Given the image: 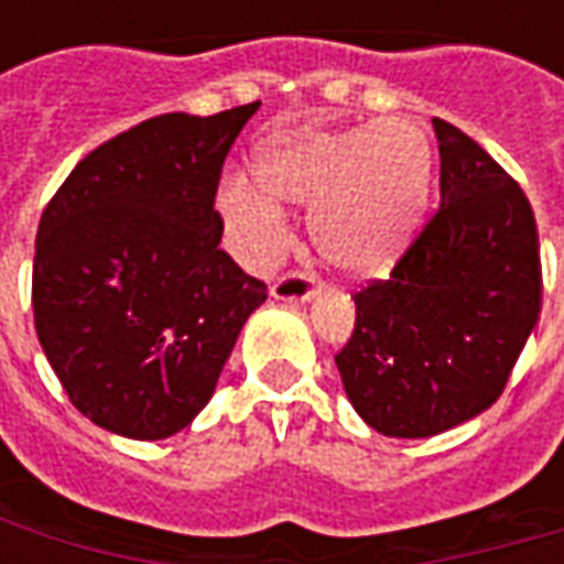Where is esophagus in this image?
Here are the masks:
<instances>
[{
  "label": "esophagus",
  "mask_w": 564,
  "mask_h": 564,
  "mask_svg": "<svg viewBox=\"0 0 564 564\" xmlns=\"http://www.w3.org/2000/svg\"><path fill=\"white\" fill-rule=\"evenodd\" d=\"M271 295L281 302H307L314 295V278L307 271H286L271 283Z\"/></svg>",
  "instance_id": "esophagus-1"
}]
</instances>
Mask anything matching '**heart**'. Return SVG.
Returning <instances> with one entry per match:
<instances>
[{"label": "heart", "instance_id": "b5f03b06", "mask_svg": "<svg viewBox=\"0 0 564 564\" xmlns=\"http://www.w3.org/2000/svg\"><path fill=\"white\" fill-rule=\"evenodd\" d=\"M259 181L229 177L220 210L235 245L253 262L283 245L281 202L317 205L314 238L338 269L378 274L399 259L423 217L432 186V144L411 120L314 129L269 144Z\"/></svg>", "mask_w": 564, "mask_h": 564}]
</instances>
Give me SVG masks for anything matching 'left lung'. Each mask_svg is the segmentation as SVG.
Segmentation results:
<instances>
[{"instance_id": "obj_1", "label": "left lung", "mask_w": 564, "mask_h": 564, "mask_svg": "<svg viewBox=\"0 0 564 564\" xmlns=\"http://www.w3.org/2000/svg\"><path fill=\"white\" fill-rule=\"evenodd\" d=\"M441 205L387 281H368L335 354L347 399L390 437L441 435L508 387L541 314V245L520 184L435 117Z\"/></svg>"}]
</instances>
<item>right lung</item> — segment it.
Here are the masks:
<instances>
[{"mask_svg": "<svg viewBox=\"0 0 564 564\" xmlns=\"http://www.w3.org/2000/svg\"><path fill=\"white\" fill-rule=\"evenodd\" d=\"M259 102L160 115L72 169L39 223L32 314L68 402L160 441L210 402L265 283L220 250L223 162Z\"/></svg>", "mask_w": 564, "mask_h": 564, "instance_id": "right-lung-1", "label": "right lung"}]
</instances>
